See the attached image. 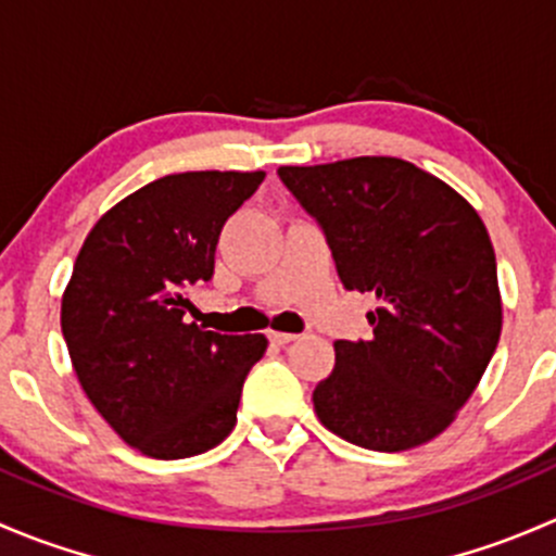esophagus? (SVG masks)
Wrapping results in <instances>:
<instances>
[{
  "mask_svg": "<svg viewBox=\"0 0 556 556\" xmlns=\"http://www.w3.org/2000/svg\"><path fill=\"white\" fill-rule=\"evenodd\" d=\"M268 339H271V344L285 346V344H290V341L299 339V336H295V333H282V330H268Z\"/></svg>",
  "mask_w": 556,
  "mask_h": 556,
  "instance_id": "esophagus-1",
  "label": "esophagus"
}]
</instances>
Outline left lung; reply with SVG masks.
<instances>
[{
    "label": "left lung",
    "mask_w": 556,
    "mask_h": 556,
    "mask_svg": "<svg viewBox=\"0 0 556 556\" xmlns=\"http://www.w3.org/2000/svg\"><path fill=\"white\" fill-rule=\"evenodd\" d=\"M279 177L323 226L344 288L379 304L371 339L333 344V371L312 392L319 422L374 452L435 439L479 387L503 328L479 212L390 155L279 166Z\"/></svg>",
    "instance_id": "1"
}]
</instances>
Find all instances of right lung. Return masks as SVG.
Segmentation results:
<instances>
[{"label": "right lung", "mask_w": 556, "mask_h": 556, "mask_svg": "<svg viewBox=\"0 0 556 556\" xmlns=\"http://www.w3.org/2000/svg\"><path fill=\"white\" fill-rule=\"evenodd\" d=\"M266 172L166 174L91 228L61 295V330L83 392L104 422L155 459L193 457L237 425L263 333L185 323L188 288L215 271L228 217Z\"/></svg>", "instance_id": "add662e5"}]
</instances>
